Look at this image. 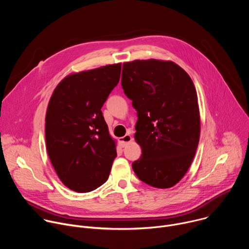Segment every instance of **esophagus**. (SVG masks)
<instances>
[{
    "instance_id": "obj_1",
    "label": "esophagus",
    "mask_w": 249,
    "mask_h": 249,
    "mask_svg": "<svg viewBox=\"0 0 249 249\" xmlns=\"http://www.w3.org/2000/svg\"><path fill=\"white\" fill-rule=\"evenodd\" d=\"M131 141H132V137L130 135H125L124 137L119 138V144H120V146L122 148H124V147H126L130 143Z\"/></svg>"
}]
</instances>
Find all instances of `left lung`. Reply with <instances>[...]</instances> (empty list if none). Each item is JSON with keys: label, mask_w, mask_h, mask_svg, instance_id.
<instances>
[{"label": "left lung", "mask_w": 249, "mask_h": 249, "mask_svg": "<svg viewBox=\"0 0 249 249\" xmlns=\"http://www.w3.org/2000/svg\"><path fill=\"white\" fill-rule=\"evenodd\" d=\"M121 85L138 115L135 140L142 156L133 170L153 187H172L187 172L199 143L194 84L175 63L150 59L124 63Z\"/></svg>", "instance_id": "1"}]
</instances>
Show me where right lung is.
<instances>
[{"mask_svg":"<svg viewBox=\"0 0 249 249\" xmlns=\"http://www.w3.org/2000/svg\"><path fill=\"white\" fill-rule=\"evenodd\" d=\"M121 64L72 74L49 100L46 148L60 180L71 190L89 192L107 180L117 156L101 107L120 80Z\"/></svg>","mask_w":249,"mask_h":249,"instance_id":"add662e5","label":"right lung"}]
</instances>
